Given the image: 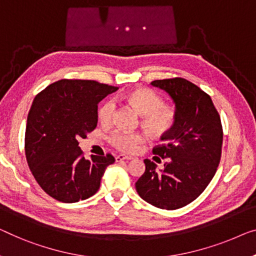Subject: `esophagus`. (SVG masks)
<instances>
[{"label":"esophagus","instance_id":"34e87169","mask_svg":"<svg viewBox=\"0 0 256 256\" xmlns=\"http://www.w3.org/2000/svg\"><path fill=\"white\" fill-rule=\"evenodd\" d=\"M128 160H132L131 156H125L123 154H120L116 156V162H122V161H128Z\"/></svg>","mask_w":256,"mask_h":256}]
</instances>
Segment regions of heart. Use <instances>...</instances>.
<instances>
[{"label": "heart", "mask_w": 256, "mask_h": 256, "mask_svg": "<svg viewBox=\"0 0 256 256\" xmlns=\"http://www.w3.org/2000/svg\"><path fill=\"white\" fill-rule=\"evenodd\" d=\"M123 100L131 104L141 114V125L154 138H162L174 128L177 120V109L171 104L163 102V98L158 92L147 87H138L123 95ZM116 112V104L108 100L98 110V122L104 126L112 124ZM147 141L142 132L115 131L109 136V142L117 150L132 154Z\"/></svg>", "instance_id": "1"}]
</instances>
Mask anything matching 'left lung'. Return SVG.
I'll return each instance as SVG.
<instances>
[{
  "label": "left lung",
  "instance_id": "8db88e82",
  "mask_svg": "<svg viewBox=\"0 0 256 256\" xmlns=\"http://www.w3.org/2000/svg\"><path fill=\"white\" fill-rule=\"evenodd\" d=\"M174 98L177 120L152 148L156 162L166 160L162 171L144 160L146 170L136 182L139 196L154 207L174 210L196 199L215 176L222 155L223 128L212 98L184 78L154 80Z\"/></svg>",
  "mask_w": 256,
  "mask_h": 256
}]
</instances>
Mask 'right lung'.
<instances>
[{
	"label": "right lung",
	"instance_id": "obj_1",
	"mask_svg": "<svg viewBox=\"0 0 256 256\" xmlns=\"http://www.w3.org/2000/svg\"><path fill=\"white\" fill-rule=\"evenodd\" d=\"M118 87L95 80L60 79L34 98L25 132V155L30 172L48 196L72 204L100 188L112 154L84 158L79 139L98 125V104Z\"/></svg>",
	"mask_w": 256,
	"mask_h": 256
}]
</instances>
